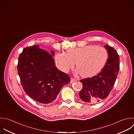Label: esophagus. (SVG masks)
Instances as JSON below:
<instances>
[{"label":"esophagus","instance_id":"1","mask_svg":"<svg viewBox=\"0 0 134 134\" xmlns=\"http://www.w3.org/2000/svg\"><path fill=\"white\" fill-rule=\"evenodd\" d=\"M76 81V80L75 79H74V78H71V80H70V83H73V82H74L75 81Z\"/></svg>","mask_w":134,"mask_h":134}]
</instances>
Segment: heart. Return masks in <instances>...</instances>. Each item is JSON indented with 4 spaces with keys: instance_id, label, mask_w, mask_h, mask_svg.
<instances>
[{
    "instance_id": "obj_1",
    "label": "heart",
    "mask_w": 134,
    "mask_h": 134,
    "mask_svg": "<svg viewBox=\"0 0 134 134\" xmlns=\"http://www.w3.org/2000/svg\"><path fill=\"white\" fill-rule=\"evenodd\" d=\"M108 58L107 50L102 46L88 45L70 48L66 54L58 53L55 56L58 68L68 72L76 63L78 71L83 77H91L98 74L103 68Z\"/></svg>"
}]
</instances>
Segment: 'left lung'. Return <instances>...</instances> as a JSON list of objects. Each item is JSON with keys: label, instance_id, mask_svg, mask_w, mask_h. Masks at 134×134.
Returning <instances> with one entry per match:
<instances>
[{"label": "left lung", "instance_id": "left-lung-1", "mask_svg": "<svg viewBox=\"0 0 134 134\" xmlns=\"http://www.w3.org/2000/svg\"><path fill=\"white\" fill-rule=\"evenodd\" d=\"M108 53L107 63L101 72L92 78L80 80L83 88L80 91V99L88 103H97L105 99L115 83L120 69V57L111 46L104 45Z\"/></svg>", "mask_w": 134, "mask_h": 134}]
</instances>
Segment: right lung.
Masks as SVG:
<instances>
[{"label": "right lung", "instance_id": "obj_1", "mask_svg": "<svg viewBox=\"0 0 134 134\" xmlns=\"http://www.w3.org/2000/svg\"><path fill=\"white\" fill-rule=\"evenodd\" d=\"M51 54L38 45L25 48L18 59V71L22 87L32 99L43 104L53 102L62 87L70 81L69 76L56 67Z\"/></svg>", "mask_w": 134, "mask_h": 134}]
</instances>
